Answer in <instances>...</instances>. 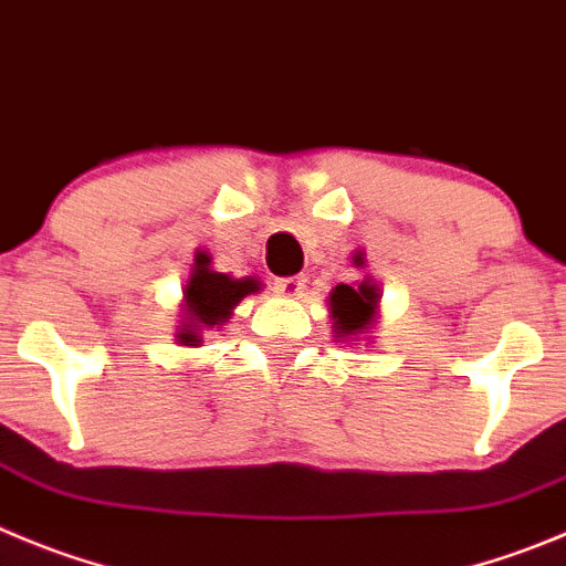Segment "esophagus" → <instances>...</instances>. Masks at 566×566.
<instances>
[{"label":"esophagus","instance_id":"34e87169","mask_svg":"<svg viewBox=\"0 0 566 566\" xmlns=\"http://www.w3.org/2000/svg\"><path fill=\"white\" fill-rule=\"evenodd\" d=\"M304 284H307V279H304V276H282V279H276V282H273V290H276L279 295L295 298V295H301Z\"/></svg>","mask_w":566,"mask_h":566}]
</instances>
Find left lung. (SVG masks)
<instances>
[{"instance_id": "1", "label": "left lung", "mask_w": 566, "mask_h": 566, "mask_svg": "<svg viewBox=\"0 0 566 566\" xmlns=\"http://www.w3.org/2000/svg\"><path fill=\"white\" fill-rule=\"evenodd\" d=\"M374 307H377V293L366 282L360 287L337 284L335 293H332V315H335L337 332H343V335L360 332L371 321Z\"/></svg>"}]
</instances>
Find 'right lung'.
<instances>
[{
	"label": "right lung",
	"instance_id": "add662e5",
	"mask_svg": "<svg viewBox=\"0 0 566 566\" xmlns=\"http://www.w3.org/2000/svg\"><path fill=\"white\" fill-rule=\"evenodd\" d=\"M211 259L206 253L195 256V271L189 276L187 290V315L189 324L181 332V343L195 346L198 343V326H220L231 315V310L242 301V295L256 293L259 284L253 279H231L226 273L211 271Z\"/></svg>",
	"mask_w": 566,
	"mask_h": 566
}]
</instances>
